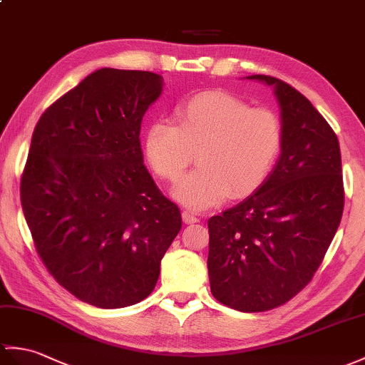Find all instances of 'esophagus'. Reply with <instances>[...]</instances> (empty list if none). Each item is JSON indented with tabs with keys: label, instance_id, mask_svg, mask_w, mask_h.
I'll list each match as a JSON object with an SVG mask.
<instances>
[{
	"label": "esophagus",
	"instance_id": "esophagus-1",
	"mask_svg": "<svg viewBox=\"0 0 365 365\" xmlns=\"http://www.w3.org/2000/svg\"><path fill=\"white\" fill-rule=\"evenodd\" d=\"M182 217H183V222L185 224H196V222H199V217L194 215V213H191V211H183Z\"/></svg>",
	"mask_w": 365,
	"mask_h": 365
}]
</instances>
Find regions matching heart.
Masks as SVG:
<instances>
[{"label": "heart", "instance_id": "1", "mask_svg": "<svg viewBox=\"0 0 365 365\" xmlns=\"http://www.w3.org/2000/svg\"><path fill=\"white\" fill-rule=\"evenodd\" d=\"M177 125L157 120L144 140L148 162L177 180L197 152L199 168L177 183L173 196L205 210L228 196L242 197L266 182L283 148V123L274 110L250 107L225 91H207L177 108Z\"/></svg>", "mask_w": 365, "mask_h": 365}]
</instances>
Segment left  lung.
Wrapping results in <instances>:
<instances>
[{
  "instance_id": "obj_1",
  "label": "left lung",
  "mask_w": 365,
  "mask_h": 365,
  "mask_svg": "<svg viewBox=\"0 0 365 365\" xmlns=\"http://www.w3.org/2000/svg\"><path fill=\"white\" fill-rule=\"evenodd\" d=\"M283 148L266 182L238 205L208 219L211 294L242 312L274 309L314 277L344 211L341 149L309 101L272 76Z\"/></svg>"
}]
</instances>
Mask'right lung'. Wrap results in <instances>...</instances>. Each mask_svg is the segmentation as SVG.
<instances>
[{
  "instance_id": "add662e5",
  "label": "right lung",
  "mask_w": 365,
  "mask_h": 365,
  "mask_svg": "<svg viewBox=\"0 0 365 365\" xmlns=\"http://www.w3.org/2000/svg\"><path fill=\"white\" fill-rule=\"evenodd\" d=\"M150 71L101 68L34 129L20 197L38 257L74 297L124 308L154 291L182 228L143 163V116L162 95Z\"/></svg>"
}]
</instances>
